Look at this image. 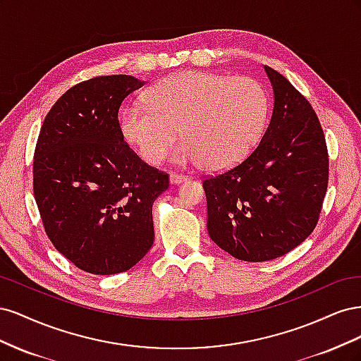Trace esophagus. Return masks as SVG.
<instances>
[{"label": "esophagus", "mask_w": 361, "mask_h": 361, "mask_svg": "<svg viewBox=\"0 0 361 361\" xmlns=\"http://www.w3.org/2000/svg\"><path fill=\"white\" fill-rule=\"evenodd\" d=\"M188 178L183 176V174H178V173H171L170 174V183L171 185H179L182 182H187Z\"/></svg>", "instance_id": "34e87169"}]
</instances>
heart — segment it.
I'll return each mask as SVG.
<instances>
[{
  "label": "heart",
  "mask_w": 361,
  "mask_h": 361,
  "mask_svg": "<svg viewBox=\"0 0 361 361\" xmlns=\"http://www.w3.org/2000/svg\"><path fill=\"white\" fill-rule=\"evenodd\" d=\"M146 104L125 108L123 137L149 164H158L176 138L179 166L221 170L241 161L256 145L268 116V96L245 76L187 71L167 76L145 94Z\"/></svg>",
  "instance_id": "obj_1"
}]
</instances>
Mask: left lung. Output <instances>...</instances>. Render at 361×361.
Masks as SVG:
<instances>
[{"label":"left lung","mask_w":361,"mask_h":361,"mask_svg":"<svg viewBox=\"0 0 361 361\" xmlns=\"http://www.w3.org/2000/svg\"><path fill=\"white\" fill-rule=\"evenodd\" d=\"M264 69L274 106L259 146L236 167L203 180L211 239L245 262L272 260L300 245L318 224L329 185L318 116L285 76Z\"/></svg>","instance_id":"8db88e82"}]
</instances>
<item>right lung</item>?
I'll return each mask as SVG.
<instances>
[{"label": "right lung", "instance_id": "add662e5", "mask_svg": "<svg viewBox=\"0 0 361 361\" xmlns=\"http://www.w3.org/2000/svg\"><path fill=\"white\" fill-rule=\"evenodd\" d=\"M145 85L130 75L96 76L54 104L42 125L32 188L51 243L96 276L133 268L154 244L152 206L169 174L125 141L118 108Z\"/></svg>", "mask_w": 361, "mask_h": 361}]
</instances>
